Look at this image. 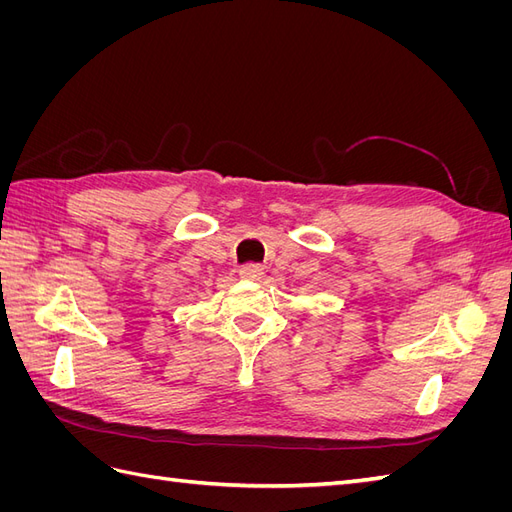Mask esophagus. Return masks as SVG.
<instances>
[{
    "instance_id": "obj_1",
    "label": "esophagus",
    "mask_w": 512,
    "mask_h": 512,
    "mask_svg": "<svg viewBox=\"0 0 512 512\" xmlns=\"http://www.w3.org/2000/svg\"><path fill=\"white\" fill-rule=\"evenodd\" d=\"M239 275L243 277V280H260V277L265 275V271H262V267H258V265H245L239 269Z\"/></svg>"
}]
</instances>
